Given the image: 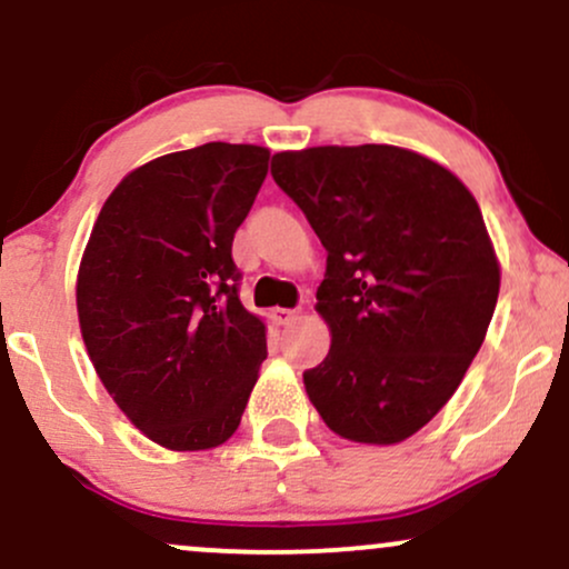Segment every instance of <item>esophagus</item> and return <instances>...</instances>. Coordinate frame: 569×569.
Segmentation results:
<instances>
[{"mask_svg": "<svg viewBox=\"0 0 569 569\" xmlns=\"http://www.w3.org/2000/svg\"><path fill=\"white\" fill-rule=\"evenodd\" d=\"M298 319V311L292 309H273V322L282 325V328H287V325H292Z\"/></svg>", "mask_w": 569, "mask_h": 569, "instance_id": "obj_1", "label": "esophagus"}]
</instances>
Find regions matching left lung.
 Wrapping results in <instances>:
<instances>
[{
  "instance_id": "1",
  "label": "left lung",
  "mask_w": 569,
  "mask_h": 569,
  "mask_svg": "<svg viewBox=\"0 0 569 569\" xmlns=\"http://www.w3.org/2000/svg\"><path fill=\"white\" fill-rule=\"evenodd\" d=\"M271 174L328 250L317 311L330 352L306 395L336 436L411 438L449 403L481 349L500 263L468 188L395 144L277 152Z\"/></svg>"
}]
</instances>
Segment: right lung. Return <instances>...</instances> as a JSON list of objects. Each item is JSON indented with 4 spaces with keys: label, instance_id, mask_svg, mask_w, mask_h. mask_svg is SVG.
<instances>
[{
    "label": "right lung",
    "instance_id": "1",
    "mask_svg": "<svg viewBox=\"0 0 569 569\" xmlns=\"http://www.w3.org/2000/svg\"><path fill=\"white\" fill-rule=\"evenodd\" d=\"M268 147L209 142L120 180L78 271V317L101 385L171 451L226 443L266 360V322L239 301L233 233Z\"/></svg>",
    "mask_w": 569,
    "mask_h": 569
}]
</instances>
